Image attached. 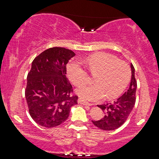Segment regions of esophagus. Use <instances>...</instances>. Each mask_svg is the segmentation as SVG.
<instances>
[{"mask_svg": "<svg viewBox=\"0 0 159 159\" xmlns=\"http://www.w3.org/2000/svg\"><path fill=\"white\" fill-rule=\"evenodd\" d=\"M78 102H79V104H83V105H88V106H92L93 105V104H91V103H90V102H86V101H84L83 100V99H81V98H79V100H78Z\"/></svg>", "mask_w": 159, "mask_h": 159, "instance_id": "1", "label": "esophagus"}]
</instances>
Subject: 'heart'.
Instances as JSON below:
<instances>
[{"mask_svg":"<svg viewBox=\"0 0 159 159\" xmlns=\"http://www.w3.org/2000/svg\"><path fill=\"white\" fill-rule=\"evenodd\" d=\"M90 74L96 75L95 84L85 85L76 90L83 99L98 101L107 98L114 99L121 94L130 82V66L124 61L118 60L114 55L106 52H98L86 59ZM68 76L76 86L82 85L89 80V75L83 64L74 61L68 66Z\"/></svg>","mask_w":159,"mask_h":159,"instance_id":"1","label":"heart"}]
</instances>
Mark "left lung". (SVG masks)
<instances>
[{
	"mask_svg": "<svg viewBox=\"0 0 159 159\" xmlns=\"http://www.w3.org/2000/svg\"><path fill=\"white\" fill-rule=\"evenodd\" d=\"M132 76L128 90L116 100L98 105L102 109L104 116L99 120H92L96 127L104 130H114L121 126L133 111L135 104L137 80L134 76V68L130 64Z\"/></svg>",
	"mask_w": 159,
	"mask_h": 159,
	"instance_id": "1",
	"label": "left lung"
}]
</instances>
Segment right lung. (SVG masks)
I'll use <instances>...</instances> for the list:
<instances>
[{
  "mask_svg": "<svg viewBox=\"0 0 159 159\" xmlns=\"http://www.w3.org/2000/svg\"><path fill=\"white\" fill-rule=\"evenodd\" d=\"M75 55L71 50L54 47L32 61L25 98L29 114L39 125L50 128L61 124L71 107L78 104V96L66 76V64Z\"/></svg>",
  "mask_w": 159,
  "mask_h": 159,
  "instance_id": "1",
  "label": "right lung"
}]
</instances>
